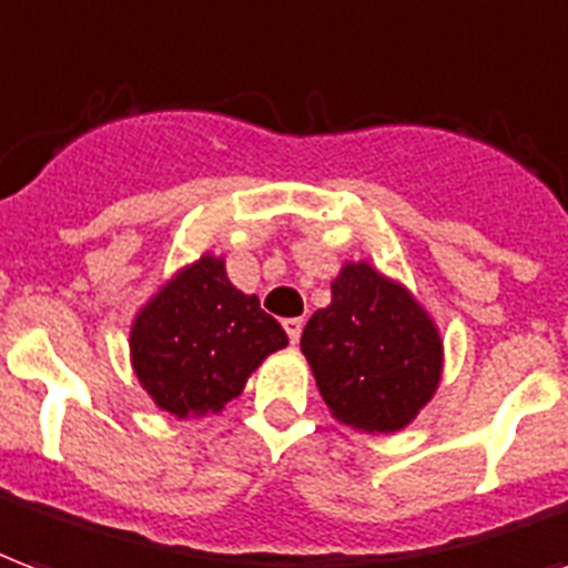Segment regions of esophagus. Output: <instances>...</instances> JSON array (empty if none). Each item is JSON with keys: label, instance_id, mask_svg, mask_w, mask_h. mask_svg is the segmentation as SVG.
<instances>
[{"label": "esophagus", "instance_id": "34e87169", "mask_svg": "<svg viewBox=\"0 0 568 568\" xmlns=\"http://www.w3.org/2000/svg\"><path fill=\"white\" fill-rule=\"evenodd\" d=\"M283 327H285V334H288V339L297 343V339H301V331H304V318H285Z\"/></svg>", "mask_w": 568, "mask_h": 568}]
</instances>
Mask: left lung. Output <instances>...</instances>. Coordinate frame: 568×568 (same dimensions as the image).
<instances>
[{
    "instance_id": "obj_1",
    "label": "left lung",
    "mask_w": 568,
    "mask_h": 568,
    "mask_svg": "<svg viewBox=\"0 0 568 568\" xmlns=\"http://www.w3.org/2000/svg\"><path fill=\"white\" fill-rule=\"evenodd\" d=\"M301 352L337 422L397 434L443 382V334L418 297L369 262H346L331 304L304 327Z\"/></svg>"
}]
</instances>
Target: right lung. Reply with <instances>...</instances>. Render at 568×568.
Wrapping results in <instances>:
<instances>
[{"instance_id": "right-lung-1", "label": "right lung", "mask_w": 568, "mask_h": 568, "mask_svg": "<svg viewBox=\"0 0 568 568\" xmlns=\"http://www.w3.org/2000/svg\"><path fill=\"white\" fill-rule=\"evenodd\" d=\"M285 346L280 322L231 285L225 258L213 252L159 285L129 327L134 376L174 418L220 415L262 361Z\"/></svg>"}]
</instances>
